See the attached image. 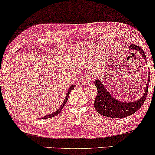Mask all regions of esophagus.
<instances>
[{
  "instance_id": "1",
  "label": "esophagus",
  "mask_w": 155,
  "mask_h": 155,
  "mask_svg": "<svg viewBox=\"0 0 155 155\" xmlns=\"http://www.w3.org/2000/svg\"><path fill=\"white\" fill-rule=\"evenodd\" d=\"M91 81V75L89 74H87L86 76H85L84 79L83 80V84L84 85H88L89 84V83H90Z\"/></svg>"
}]
</instances>
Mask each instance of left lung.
<instances>
[{"mask_svg": "<svg viewBox=\"0 0 155 155\" xmlns=\"http://www.w3.org/2000/svg\"><path fill=\"white\" fill-rule=\"evenodd\" d=\"M129 48L130 50H135L142 55L145 62L147 63L146 56L141 48L135 44H130ZM150 82V71L148 75V81L142 97L138 100L133 101H123L117 99L113 97L104 84L101 80H96L94 82L97 89V95L94 101V107L99 114L111 118H123L133 115L138 111L140 107L145 101L148 94V87Z\"/></svg>", "mask_w": 155, "mask_h": 155, "instance_id": "obj_1", "label": "left lung"}]
</instances>
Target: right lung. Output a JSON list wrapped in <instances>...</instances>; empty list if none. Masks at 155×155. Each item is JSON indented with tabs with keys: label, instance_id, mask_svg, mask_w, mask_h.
<instances>
[{
	"label": "right lung",
	"instance_id": "add662e5",
	"mask_svg": "<svg viewBox=\"0 0 155 155\" xmlns=\"http://www.w3.org/2000/svg\"><path fill=\"white\" fill-rule=\"evenodd\" d=\"M75 87V85H74V84L70 85V88H69V89H68V93H67V94H66V97H65V99H64V101H63V103H62V104L61 105V106L60 107V108L58 109L57 110V111L54 112L53 113H51V114H50V115H46V116L43 117H42V119H48V118H50V117H54L56 116L57 115L59 114V113L61 112V110H62V109L64 108V107L65 104H66V102H67L68 99V97H69V95H70V94L71 91L72 89H73V88H74Z\"/></svg>",
	"mask_w": 155,
	"mask_h": 155
}]
</instances>
